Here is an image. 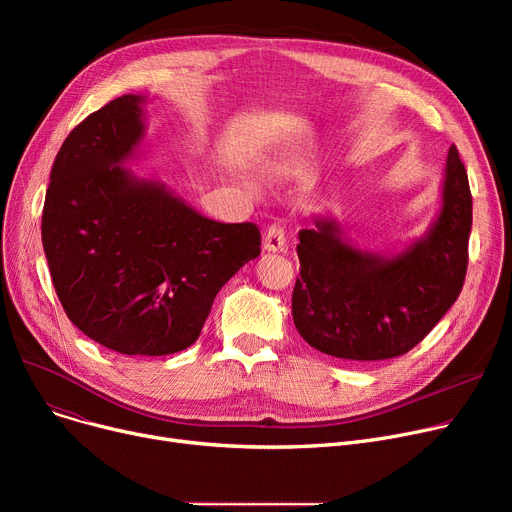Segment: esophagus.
I'll list each match as a JSON object with an SVG mask.
<instances>
[{"label":"esophagus","instance_id":"34e87169","mask_svg":"<svg viewBox=\"0 0 512 512\" xmlns=\"http://www.w3.org/2000/svg\"><path fill=\"white\" fill-rule=\"evenodd\" d=\"M263 249L270 253L286 251V234H284L282 224H272L270 228H267L265 238H263Z\"/></svg>","mask_w":512,"mask_h":512}]
</instances>
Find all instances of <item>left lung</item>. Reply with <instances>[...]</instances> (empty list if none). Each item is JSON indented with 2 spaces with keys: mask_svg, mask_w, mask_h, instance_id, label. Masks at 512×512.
I'll list each match as a JSON object with an SVG mask.
<instances>
[{
  "mask_svg": "<svg viewBox=\"0 0 512 512\" xmlns=\"http://www.w3.org/2000/svg\"><path fill=\"white\" fill-rule=\"evenodd\" d=\"M444 205L436 224L396 257L353 249L332 220L301 230V278L292 319L317 351L348 361H382L409 353L459 299L469 263L473 203L469 178L452 145Z\"/></svg>",
  "mask_w": 512,
  "mask_h": 512,
  "instance_id": "8db88e82",
  "label": "left lung"
}]
</instances>
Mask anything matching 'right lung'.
<instances>
[{
    "mask_svg": "<svg viewBox=\"0 0 512 512\" xmlns=\"http://www.w3.org/2000/svg\"><path fill=\"white\" fill-rule=\"evenodd\" d=\"M139 95H122L62 143L47 186L41 238L72 324L120 355L191 346L215 294L261 253L255 224L203 218L120 164L143 137Z\"/></svg>",
    "mask_w": 512,
    "mask_h": 512,
    "instance_id": "right-lung-1",
    "label": "right lung"
}]
</instances>
